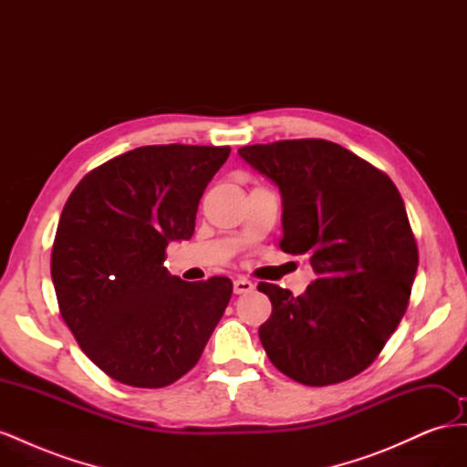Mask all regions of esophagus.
<instances>
[{
    "instance_id": "1",
    "label": "esophagus",
    "mask_w": 467,
    "mask_h": 467,
    "mask_svg": "<svg viewBox=\"0 0 467 467\" xmlns=\"http://www.w3.org/2000/svg\"><path fill=\"white\" fill-rule=\"evenodd\" d=\"M253 290H255V285H253L251 280H247L244 276H239V278L234 280V292L235 294H249Z\"/></svg>"
}]
</instances>
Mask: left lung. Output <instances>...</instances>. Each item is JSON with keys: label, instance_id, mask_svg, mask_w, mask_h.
I'll list each match as a JSON object with an SVG mask.
<instances>
[{"label": "left lung", "instance_id": "obj_1", "mask_svg": "<svg viewBox=\"0 0 467 467\" xmlns=\"http://www.w3.org/2000/svg\"><path fill=\"white\" fill-rule=\"evenodd\" d=\"M282 194L280 249L307 255L302 296L261 282L273 314L259 337L268 358L306 386L350 379L376 360L409 306L419 249L391 179L327 140L239 148Z\"/></svg>", "mask_w": 467, "mask_h": 467}]
</instances>
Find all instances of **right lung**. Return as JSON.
Returning a JSON list of instances; mask_svg holds the SVG:
<instances>
[{
	"label": "right lung",
	"mask_w": 467,
	"mask_h": 467,
	"mask_svg": "<svg viewBox=\"0 0 467 467\" xmlns=\"http://www.w3.org/2000/svg\"><path fill=\"white\" fill-rule=\"evenodd\" d=\"M228 146H144L83 177L62 210L50 273L60 314L107 376L165 388L199 362L234 285L185 282L163 266L191 239L196 210Z\"/></svg>",
	"instance_id": "1"
}]
</instances>
